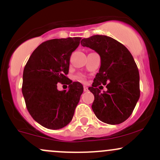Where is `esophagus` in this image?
Here are the masks:
<instances>
[{
	"instance_id": "1",
	"label": "esophagus",
	"mask_w": 160,
	"mask_h": 160,
	"mask_svg": "<svg viewBox=\"0 0 160 160\" xmlns=\"http://www.w3.org/2000/svg\"><path fill=\"white\" fill-rule=\"evenodd\" d=\"M84 91H88V88L86 87V86H84Z\"/></svg>"
}]
</instances>
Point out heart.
Here are the masks:
<instances>
[{
  "label": "heart",
  "mask_w": 160,
  "mask_h": 160,
  "mask_svg": "<svg viewBox=\"0 0 160 160\" xmlns=\"http://www.w3.org/2000/svg\"><path fill=\"white\" fill-rule=\"evenodd\" d=\"M75 78H76L78 80L82 81V82H85V77L84 76V75H81V74L77 75Z\"/></svg>",
  "instance_id": "b5f03b06"
}]
</instances>
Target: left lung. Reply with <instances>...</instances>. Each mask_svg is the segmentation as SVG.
Returning <instances> with one entry per match:
<instances>
[{
	"label": "left lung",
	"instance_id": "8db88e82",
	"mask_svg": "<svg viewBox=\"0 0 160 160\" xmlns=\"http://www.w3.org/2000/svg\"><path fill=\"white\" fill-rule=\"evenodd\" d=\"M100 57V68L92 86V107L95 116L109 125L125 122L140 98V76L132 53L122 44L106 35H93L81 41ZM106 85L107 92L100 90Z\"/></svg>",
	"mask_w": 160,
	"mask_h": 160
}]
</instances>
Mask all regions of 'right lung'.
<instances>
[{
    "mask_svg": "<svg viewBox=\"0 0 160 160\" xmlns=\"http://www.w3.org/2000/svg\"><path fill=\"white\" fill-rule=\"evenodd\" d=\"M81 39L75 37L44 41L33 51L24 68L22 92L27 109L47 128L60 129L70 122L83 93L82 84L66 77L71 54ZM59 82L69 84V90L59 91Z\"/></svg>",
    "mask_w": 160,
    "mask_h": 160,
    "instance_id": "add662e5",
    "label": "right lung"
}]
</instances>
